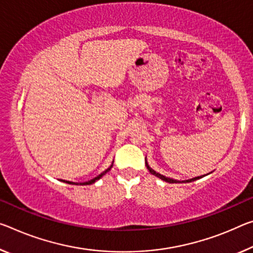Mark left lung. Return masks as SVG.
<instances>
[{"label": "left lung", "instance_id": "obj_1", "mask_svg": "<svg viewBox=\"0 0 253 253\" xmlns=\"http://www.w3.org/2000/svg\"><path fill=\"white\" fill-rule=\"evenodd\" d=\"M145 164H146V167H147L148 171H150L152 174L156 175V177H158V178L162 179V180H164V181H167V182H169V183H177V182H178V183H180V182H191V181H195V180H197V179H200V178H203V177H204V175H202V177H196V178H192V179H190V180H186V181H178V180H173V179H170V178H167V177H164V175H162V174L158 173V172H155L154 170H152L151 168L148 167L147 162H145Z\"/></svg>", "mask_w": 253, "mask_h": 253}]
</instances>
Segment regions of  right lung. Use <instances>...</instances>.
<instances>
[{"instance_id": "1", "label": "right lung", "mask_w": 253, "mask_h": 253, "mask_svg": "<svg viewBox=\"0 0 253 253\" xmlns=\"http://www.w3.org/2000/svg\"><path fill=\"white\" fill-rule=\"evenodd\" d=\"M110 168H111V167H110ZM110 168H109V169H107V170H106V171H103V172H102V173H101V174H99V175H98V177H95V178H94V179H92V180H90V181H87V182H83V183H80V184H82V186H83V184H84V186H85V184H92V183H94V182H95V181H97V180H99V179H100V178H101V177H102V175H103V174H106V173H107V172H108V171H109V170H110ZM62 181H63V182H66V183H70V184H79V183H74V182H70V181H65V180H62Z\"/></svg>"}]
</instances>
